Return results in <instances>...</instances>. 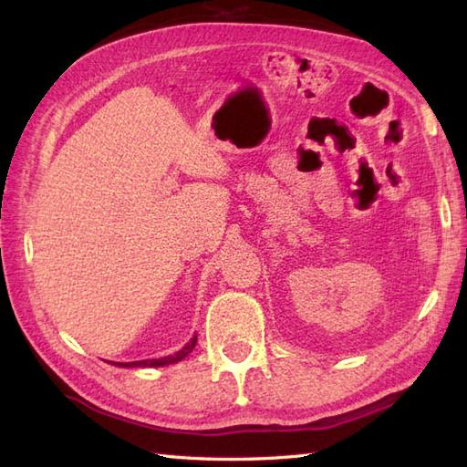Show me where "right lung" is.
<instances>
[{"instance_id":"1","label":"right lung","mask_w":467,"mask_h":467,"mask_svg":"<svg viewBox=\"0 0 467 467\" xmlns=\"http://www.w3.org/2000/svg\"><path fill=\"white\" fill-rule=\"evenodd\" d=\"M196 345V335L192 337L191 341H188L181 351H176L174 355H168V357H158V359H144V361H132V363H114V365H120V367H164V365H171V363H178L182 361L184 357L194 349Z\"/></svg>"}]
</instances>
